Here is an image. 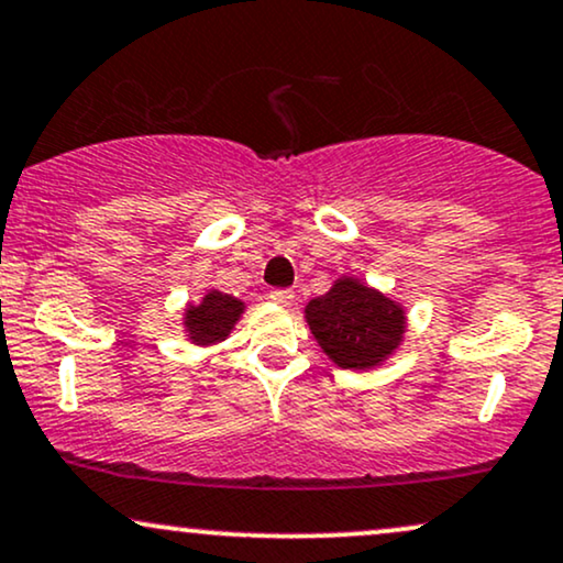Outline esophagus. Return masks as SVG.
I'll return each mask as SVG.
<instances>
[{
	"label": "esophagus",
	"mask_w": 563,
	"mask_h": 563,
	"mask_svg": "<svg viewBox=\"0 0 563 563\" xmlns=\"http://www.w3.org/2000/svg\"><path fill=\"white\" fill-rule=\"evenodd\" d=\"M269 299L275 303H283V307H288L290 301H294V290L290 288H273L269 290Z\"/></svg>",
	"instance_id": "34e87169"
}]
</instances>
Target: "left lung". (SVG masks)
Returning <instances> with one entry per match:
<instances>
[{
	"instance_id": "8db88e82",
	"label": "left lung",
	"mask_w": 563,
	"mask_h": 563,
	"mask_svg": "<svg viewBox=\"0 0 563 563\" xmlns=\"http://www.w3.org/2000/svg\"><path fill=\"white\" fill-rule=\"evenodd\" d=\"M307 320L324 354L346 369L383 362L404 335V311L351 277L311 301Z\"/></svg>"
}]
</instances>
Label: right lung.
<instances>
[{
    "mask_svg": "<svg viewBox=\"0 0 563 563\" xmlns=\"http://www.w3.org/2000/svg\"><path fill=\"white\" fill-rule=\"evenodd\" d=\"M241 301L228 294H212L207 296L199 307H191L186 314V328L191 341L196 343H217L222 341L233 328V322L241 314Z\"/></svg>",
    "mask_w": 563,
    "mask_h": 563,
    "instance_id": "right-lung-1",
    "label": "right lung"
}]
</instances>
